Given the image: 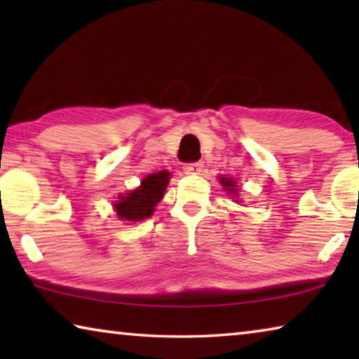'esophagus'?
<instances>
[{"label": "esophagus", "mask_w": 359, "mask_h": 359, "mask_svg": "<svg viewBox=\"0 0 359 359\" xmlns=\"http://www.w3.org/2000/svg\"><path fill=\"white\" fill-rule=\"evenodd\" d=\"M184 171L187 174H199V172L203 171V163H199V161L188 163V165L184 166Z\"/></svg>", "instance_id": "1"}]
</instances>
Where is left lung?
<instances>
[{
  "label": "left lung",
  "instance_id": "8db88e82",
  "mask_svg": "<svg viewBox=\"0 0 359 359\" xmlns=\"http://www.w3.org/2000/svg\"><path fill=\"white\" fill-rule=\"evenodd\" d=\"M218 180H220V184L224 188V191H228V194H233V198L238 196V185H236V180L226 177V175H220ZM236 203H239L238 199H236Z\"/></svg>",
  "mask_w": 359,
  "mask_h": 359
}]
</instances>
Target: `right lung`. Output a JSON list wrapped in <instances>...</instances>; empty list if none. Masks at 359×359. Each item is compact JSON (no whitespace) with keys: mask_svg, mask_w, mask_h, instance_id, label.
<instances>
[{"mask_svg":"<svg viewBox=\"0 0 359 359\" xmlns=\"http://www.w3.org/2000/svg\"><path fill=\"white\" fill-rule=\"evenodd\" d=\"M169 180H171L169 171L149 174L136 190H131L125 196L120 194L118 201L114 203V209L120 220L141 222L149 218L155 212V205L165 196Z\"/></svg>","mask_w":359,"mask_h":359,"instance_id":"1","label":"right lung"}]
</instances>
